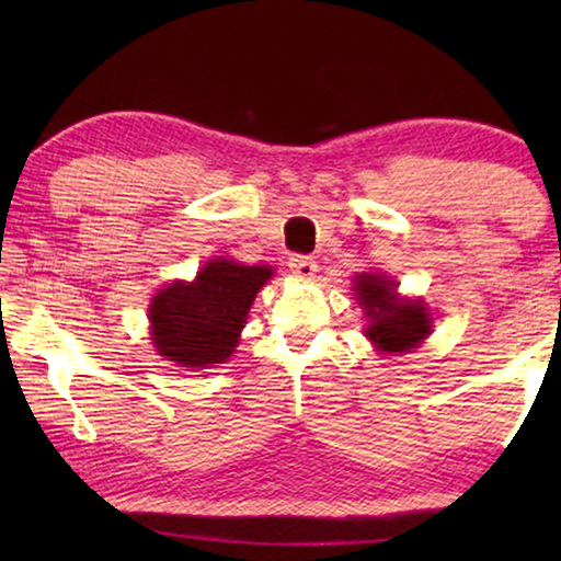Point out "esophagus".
Instances as JSON below:
<instances>
[{
  "label": "esophagus",
  "mask_w": 561,
  "mask_h": 561,
  "mask_svg": "<svg viewBox=\"0 0 561 561\" xmlns=\"http://www.w3.org/2000/svg\"><path fill=\"white\" fill-rule=\"evenodd\" d=\"M289 270L294 277L311 279L317 274V262L311 257H304V254H294V257H289Z\"/></svg>",
  "instance_id": "1"
}]
</instances>
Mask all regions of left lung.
<instances>
[{"instance_id":"1","label":"left lung","mask_w":561,"mask_h":561,"mask_svg":"<svg viewBox=\"0 0 561 561\" xmlns=\"http://www.w3.org/2000/svg\"><path fill=\"white\" fill-rule=\"evenodd\" d=\"M354 282L356 299L371 321L366 327V336L376 351L405 354L423 344L433 331V319L421 299H401L396 294L398 284L378 272H360Z\"/></svg>"}]
</instances>
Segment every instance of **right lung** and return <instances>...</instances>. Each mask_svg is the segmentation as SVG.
<instances>
[{
    "instance_id": "right-lung-1",
    "label": "right lung",
    "mask_w": 561,
    "mask_h": 561,
    "mask_svg": "<svg viewBox=\"0 0 561 561\" xmlns=\"http://www.w3.org/2000/svg\"><path fill=\"white\" fill-rule=\"evenodd\" d=\"M274 270L210 260L193 282H173L150 301V339L158 356L185 371L225 364L234 354L257 291Z\"/></svg>"
}]
</instances>
